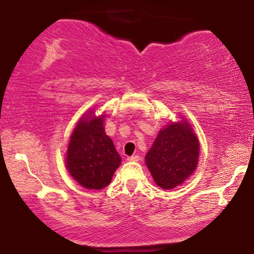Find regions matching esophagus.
Here are the masks:
<instances>
[{
	"label": "esophagus",
	"instance_id": "obj_1",
	"mask_svg": "<svg viewBox=\"0 0 254 254\" xmlns=\"http://www.w3.org/2000/svg\"><path fill=\"white\" fill-rule=\"evenodd\" d=\"M127 160H128V161H139V160H140V157H139V156H136V154H135V156H131V157H128V158H127Z\"/></svg>",
	"mask_w": 254,
	"mask_h": 254
}]
</instances>
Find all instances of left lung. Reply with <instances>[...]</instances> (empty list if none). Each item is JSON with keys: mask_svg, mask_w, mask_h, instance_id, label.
I'll return each instance as SVG.
<instances>
[{"mask_svg": "<svg viewBox=\"0 0 254 254\" xmlns=\"http://www.w3.org/2000/svg\"><path fill=\"white\" fill-rule=\"evenodd\" d=\"M199 142L186 121L171 123L159 132L145 163L154 182L169 190L183 184L197 167Z\"/></svg>", "mask_w": 254, "mask_h": 254, "instance_id": "left-lung-1", "label": "left lung"}]
</instances>
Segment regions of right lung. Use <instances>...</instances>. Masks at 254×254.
Here are the masks:
<instances>
[{
    "label": "right lung",
    "mask_w": 254,
    "mask_h": 254,
    "mask_svg": "<svg viewBox=\"0 0 254 254\" xmlns=\"http://www.w3.org/2000/svg\"><path fill=\"white\" fill-rule=\"evenodd\" d=\"M104 117L80 119L70 136L66 166L77 183L87 189H102L111 183L121 163L103 127Z\"/></svg>",
    "instance_id": "add662e5"
}]
</instances>
